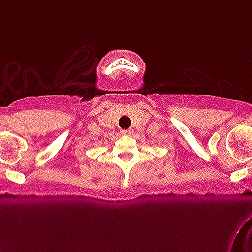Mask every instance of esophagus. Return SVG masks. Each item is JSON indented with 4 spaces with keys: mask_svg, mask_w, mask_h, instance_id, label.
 Returning a JSON list of instances; mask_svg holds the SVG:
<instances>
[{
    "mask_svg": "<svg viewBox=\"0 0 252 252\" xmlns=\"http://www.w3.org/2000/svg\"><path fill=\"white\" fill-rule=\"evenodd\" d=\"M121 133H123L124 135H129L132 133V131L131 129H123V131H121Z\"/></svg>",
    "mask_w": 252,
    "mask_h": 252,
    "instance_id": "1",
    "label": "esophagus"
}]
</instances>
